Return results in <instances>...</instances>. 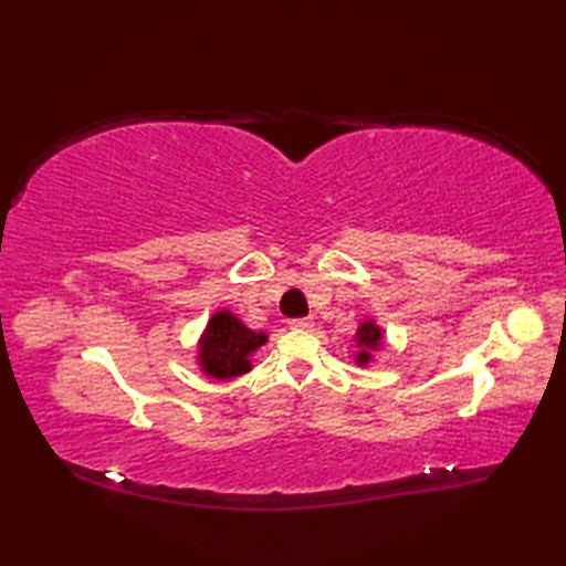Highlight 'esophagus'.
Listing matches in <instances>:
<instances>
[{"mask_svg": "<svg viewBox=\"0 0 566 566\" xmlns=\"http://www.w3.org/2000/svg\"><path fill=\"white\" fill-rule=\"evenodd\" d=\"M290 326L296 331H308V328H314V318H294V321H290Z\"/></svg>", "mask_w": 566, "mask_h": 566, "instance_id": "1", "label": "esophagus"}]
</instances>
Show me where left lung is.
Wrapping results in <instances>:
<instances>
[{"label":"left lung","mask_w":566,"mask_h":566,"mask_svg":"<svg viewBox=\"0 0 566 566\" xmlns=\"http://www.w3.org/2000/svg\"><path fill=\"white\" fill-rule=\"evenodd\" d=\"M384 343H387V338H384V328L379 326L377 318L365 316L355 333V347H357L355 365L357 367L375 365L377 355L384 350Z\"/></svg>","instance_id":"left-lung-1"}]
</instances>
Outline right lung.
Returning a JSON list of instances; mask_svg holds the SVG:
<instances>
[{"mask_svg": "<svg viewBox=\"0 0 566 566\" xmlns=\"http://www.w3.org/2000/svg\"><path fill=\"white\" fill-rule=\"evenodd\" d=\"M264 331H252L233 311L219 308L197 340V367L213 379H235L252 369L250 357L268 343Z\"/></svg>", "mask_w": 566, "mask_h": 566, "instance_id": "add662e5", "label": "right lung"}]
</instances>
